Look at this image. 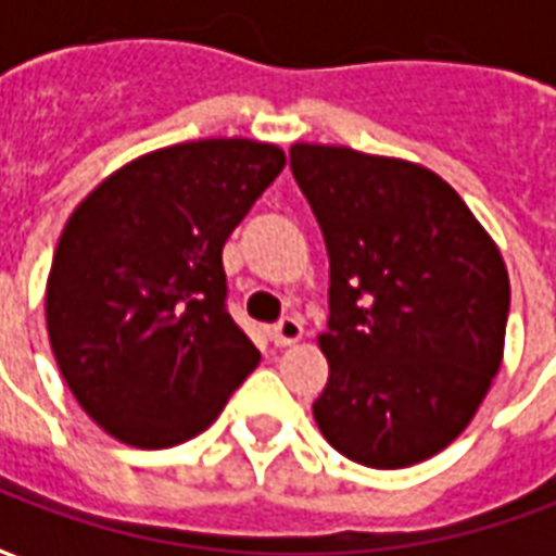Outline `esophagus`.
I'll use <instances>...</instances> for the list:
<instances>
[{"mask_svg": "<svg viewBox=\"0 0 556 556\" xmlns=\"http://www.w3.org/2000/svg\"><path fill=\"white\" fill-rule=\"evenodd\" d=\"M270 339L277 342V345H294V342H301L303 339V321L301 318H294V315H286L282 321L270 327Z\"/></svg>", "mask_w": 556, "mask_h": 556, "instance_id": "34e87169", "label": "esophagus"}]
</instances>
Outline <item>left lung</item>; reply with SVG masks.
Listing matches in <instances>:
<instances>
[{
	"label": "left lung",
	"mask_w": 556,
	"mask_h": 556,
	"mask_svg": "<svg viewBox=\"0 0 556 556\" xmlns=\"http://www.w3.org/2000/svg\"><path fill=\"white\" fill-rule=\"evenodd\" d=\"M289 154L330 255L315 422L357 465H419L470 426L501 372L506 262L438 172L321 142Z\"/></svg>",
	"instance_id": "8db88e82"
}]
</instances>
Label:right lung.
Instances as JSON below:
<instances>
[{"mask_svg":"<svg viewBox=\"0 0 556 556\" xmlns=\"http://www.w3.org/2000/svg\"><path fill=\"white\" fill-rule=\"evenodd\" d=\"M286 166L274 142L148 151L67 217L47 277V337L110 438L166 450L205 431L262 354L226 313L223 247Z\"/></svg>","mask_w":556,"mask_h":556,"instance_id":"right-lung-1","label":"right lung"}]
</instances>
